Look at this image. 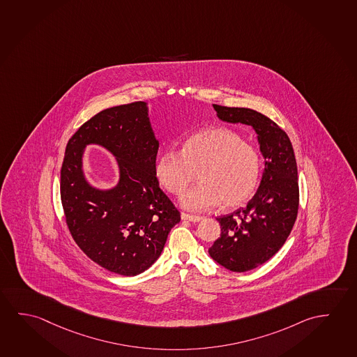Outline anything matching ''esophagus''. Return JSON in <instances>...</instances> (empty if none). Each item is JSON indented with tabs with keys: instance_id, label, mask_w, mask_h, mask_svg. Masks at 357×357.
Returning <instances> with one entry per match:
<instances>
[{
	"instance_id": "obj_1",
	"label": "esophagus",
	"mask_w": 357,
	"mask_h": 357,
	"mask_svg": "<svg viewBox=\"0 0 357 357\" xmlns=\"http://www.w3.org/2000/svg\"><path fill=\"white\" fill-rule=\"evenodd\" d=\"M181 218L183 221H190V222H199L202 220V217H199V215H188V213H185V212H182Z\"/></svg>"
}]
</instances>
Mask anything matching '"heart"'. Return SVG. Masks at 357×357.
I'll list each match as a JSON object with an SVG mask.
<instances>
[{
    "label": "heart",
    "instance_id": "heart-1",
    "mask_svg": "<svg viewBox=\"0 0 357 357\" xmlns=\"http://www.w3.org/2000/svg\"><path fill=\"white\" fill-rule=\"evenodd\" d=\"M198 172L201 183L185 193L181 204L206 211L222 202L232 208L253 196L259 182V153L236 131L211 128L187 137L181 151L165 150L155 164L156 180L166 191L180 196Z\"/></svg>",
    "mask_w": 357,
    "mask_h": 357
}]
</instances>
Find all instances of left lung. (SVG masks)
Wrapping results in <instances>:
<instances>
[{
	"mask_svg": "<svg viewBox=\"0 0 357 357\" xmlns=\"http://www.w3.org/2000/svg\"><path fill=\"white\" fill-rule=\"evenodd\" d=\"M217 116L250 125L258 135L264 171L261 185L243 208L217 217L221 237L208 249L213 261L232 272H247L283 247L299 208L298 167L287 132L266 115L248 108L213 104Z\"/></svg>",
	"mask_w": 357,
	"mask_h": 357,
	"instance_id": "1",
	"label": "left lung"
}]
</instances>
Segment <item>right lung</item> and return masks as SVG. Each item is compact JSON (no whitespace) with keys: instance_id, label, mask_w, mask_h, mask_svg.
Listing matches in <instances>:
<instances>
[{"instance_id":"add662e5","label":"right lung","mask_w":357,"mask_h":357,"mask_svg":"<svg viewBox=\"0 0 357 357\" xmlns=\"http://www.w3.org/2000/svg\"><path fill=\"white\" fill-rule=\"evenodd\" d=\"M105 146L117 160L120 181L110 190L84 178V146ZM159 142L145 102L105 109L69 139L61 169V199L75 243L109 272L134 277L158 261L181 217L155 176Z\"/></svg>"}]
</instances>
